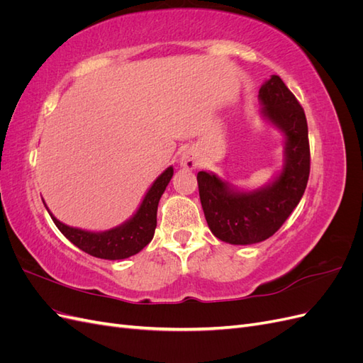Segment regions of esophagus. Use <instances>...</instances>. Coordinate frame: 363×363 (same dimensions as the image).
<instances>
[{
  "mask_svg": "<svg viewBox=\"0 0 363 363\" xmlns=\"http://www.w3.org/2000/svg\"><path fill=\"white\" fill-rule=\"evenodd\" d=\"M180 167L186 168V169H195L199 167V162H196V157L191 150H186L180 155Z\"/></svg>",
  "mask_w": 363,
  "mask_h": 363,
  "instance_id": "34e87169",
  "label": "esophagus"
}]
</instances>
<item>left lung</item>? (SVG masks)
I'll return each mask as SVG.
<instances>
[{
  "label": "left lung",
  "instance_id": "8db88e82",
  "mask_svg": "<svg viewBox=\"0 0 363 363\" xmlns=\"http://www.w3.org/2000/svg\"><path fill=\"white\" fill-rule=\"evenodd\" d=\"M260 116L283 136L280 171L256 189H240L215 172L196 174L203 212L223 242L251 245L272 236L300 203L311 172L307 121L300 103L279 75L259 89Z\"/></svg>",
  "mask_w": 363,
  "mask_h": 363
}]
</instances>
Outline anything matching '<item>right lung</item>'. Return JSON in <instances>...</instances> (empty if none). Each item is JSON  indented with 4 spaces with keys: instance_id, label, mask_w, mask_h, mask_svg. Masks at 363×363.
Segmentation results:
<instances>
[{
    "instance_id": "add662e5",
    "label": "right lung",
    "mask_w": 363,
    "mask_h": 363,
    "mask_svg": "<svg viewBox=\"0 0 363 363\" xmlns=\"http://www.w3.org/2000/svg\"><path fill=\"white\" fill-rule=\"evenodd\" d=\"M172 167L164 169L145 192L138 211L123 224L104 230V232H91V230L63 224L50 212L45 201H42L62 235L69 239L75 247H79L94 257L107 260L127 259L138 255L142 248H145L151 242L152 236H155L157 225V206L160 196L172 179Z\"/></svg>"
}]
</instances>
